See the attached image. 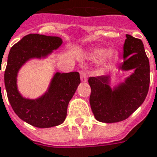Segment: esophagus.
<instances>
[{"instance_id":"esophagus-1","label":"esophagus","mask_w":157,"mask_h":157,"mask_svg":"<svg viewBox=\"0 0 157 157\" xmlns=\"http://www.w3.org/2000/svg\"><path fill=\"white\" fill-rule=\"evenodd\" d=\"M80 78H81V81L83 83H85L88 80V75L84 71H80Z\"/></svg>"}]
</instances>
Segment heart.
I'll list each match as a JSON object with an SVG mask.
<instances>
[{"instance_id":"heart-1","label":"heart","mask_w":157,"mask_h":157,"mask_svg":"<svg viewBox=\"0 0 157 157\" xmlns=\"http://www.w3.org/2000/svg\"><path fill=\"white\" fill-rule=\"evenodd\" d=\"M105 54V50L104 49H97L94 53V57H100ZM107 57L108 59H115L117 57V51L113 50V49H111L108 52L107 54Z\"/></svg>"}]
</instances>
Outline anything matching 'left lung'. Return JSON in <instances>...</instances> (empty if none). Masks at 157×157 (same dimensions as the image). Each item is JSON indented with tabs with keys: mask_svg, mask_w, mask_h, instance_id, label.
<instances>
[{
	"mask_svg": "<svg viewBox=\"0 0 157 157\" xmlns=\"http://www.w3.org/2000/svg\"><path fill=\"white\" fill-rule=\"evenodd\" d=\"M123 45V62L120 69L134 70L124 83L112 89L110 76L90 77L89 102L95 118L102 122L123 121L142 104L149 90L150 64L140 39L126 35Z\"/></svg>",
	"mask_w": 157,
	"mask_h": 157,
	"instance_id": "left-lung-1",
	"label": "left lung"
}]
</instances>
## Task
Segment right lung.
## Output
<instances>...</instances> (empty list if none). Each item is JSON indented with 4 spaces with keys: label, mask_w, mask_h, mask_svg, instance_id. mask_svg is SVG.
Masks as SVG:
<instances>
[{
    "label": "right lung",
    "mask_w": 157,
    "mask_h": 157,
    "mask_svg": "<svg viewBox=\"0 0 157 157\" xmlns=\"http://www.w3.org/2000/svg\"><path fill=\"white\" fill-rule=\"evenodd\" d=\"M57 36L29 34L15 44L10 50L4 80L7 97L17 116L27 123L40 128L55 127L63 123L69 101L80 83L78 72L56 73L48 91L37 99L21 96L16 85L19 69L33 58H44L62 44Z\"/></svg>",
    "instance_id": "obj_1"
}]
</instances>
